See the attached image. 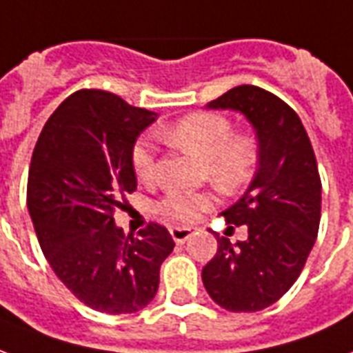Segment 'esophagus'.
I'll return each instance as SVG.
<instances>
[{"label":"esophagus","instance_id":"obj_1","mask_svg":"<svg viewBox=\"0 0 353 353\" xmlns=\"http://www.w3.org/2000/svg\"><path fill=\"white\" fill-rule=\"evenodd\" d=\"M170 233H172V239H174L177 244H183V242L187 241L188 236L192 235V230H190V228H172Z\"/></svg>","mask_w":353,"mask_h":353}]
</instances>
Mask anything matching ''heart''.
I'll use <instances>...</instances> for the list:
<instances>
[{
    "label": "heart",
    "instance_id": "b5f03b06",
    "mask_svg": "<svg viewBox=\"0 0 353 353\" xmlns=\"http://www.w3.org/2000/svg\"><path fill=\"white\" fill-rule=\"evenodd\" d=\"M157 137L203 161L207 179L225 194L241 190L252 179L259 159V146L254 134H235L230 120L214 112L187 114L170 128L159 129ZM131 163L134 176L142 183L155 179L157 161L152 142L146 139L137 142ZM212 203L214 198L209 192L172 190L159 203V212L174 222H192L201 211L212 207Z\"/></svg>",
    "mask_w": 353,
    "mask_h": 353
}]
</instances>
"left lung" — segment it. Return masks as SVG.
<instances>
[{
  "label": "left lung",
  "instance_id": "1",
  "mask_svg": "<svg viewBox=\"0 0 353 353\" xmlns=\"http://www.w3.org/2000/svg\"><path fill=\"white\" fill-rule=\"evenodd\" d=\"M207 109L244 114L259 142V168L248 190L222 212L228 224L246 225L248 239L231 244L214 235L219 250L201 270L220 307L254 313L294 285L313 250L322 203L319 166L300 117L265 88L241 85Z\"/></svg>",
  "mask_w": 353,
  "mask_h": 353
}]
</instances>
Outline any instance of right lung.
Returning a JSON list of instances; mask_svg holds the SVG:
<instances>
[{"mask_svg":"<svg viewBox=\"0 0 353 353\" xmlns=\"http://www.w3.org/2000/svg\"><path fill=\"white\" fill-rule=\"evenodd\" d=\"M155 118L117 94L83 88L55 109L33 150L27 209L40 248L66 289L99 313L146 307L176 246L163 225L123 235L112 216L137 188L131 153Z\"/></svg>","mask_w":353,"mask_h":353,"instance_id":"right-lung-1","label":"right lung"}]
</instances>
